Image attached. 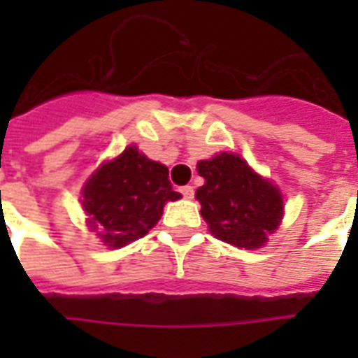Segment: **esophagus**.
Returning a JSON list of instances; mask_svg holds the SVG:
<instances>
[{"label":"esophagus","instance_id":"1","mask_svg":"<svg viewBox=\"0 0 358 358\" xmlns=\"http://www.w3.org/2000/svg\"><path fill=\"white\" fill-rule=\"evenodd\" d=\"M180 193H182L185 199H193V196H195V189H193L191 185H184V187L180 189Z\"/></svg>","mask_w":358,"mask_h":358}]
</instances>
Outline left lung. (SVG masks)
I'll list each match as a JSON object with an SVG mask.
<instances>
[{"instance_id": "8db88e82", "label": "left lung", "mask_w": 358, "mask_h": 358, "mask_svg": "<svg viewBox=\"0 0 358 358\" xmlns=\"http://www.w3.org/2000/svg\"><path fill=\"white\" fill-rule=\"evenodd\" d=\"M204 185L196 189L208 229L221 241L239 249H260L280 224L282 195L262 178L243 157L221 152L196 163Z\"/></svg>"}]
</instances>
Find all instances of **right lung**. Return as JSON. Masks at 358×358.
Returning <instances> with one entry per match:
<instances>
[{"instance_id": "add662e5", "label": "right lung", "mask_w": 358, "mask_h": 358, "mask_svg": "<svg viewBox=\"0 0 358 358\" xmlns=\"http://www.w3.org/2000/svg\"><path fill=\"white\" fill-rule=\"evenodd\" d=\"M81 195L87 223L109 249L148 234L162 217L163 206L182 196L173 191L169 169L148 159L137 146H128L120 156L102 163Z\"/></svg>"}]
</instances>
